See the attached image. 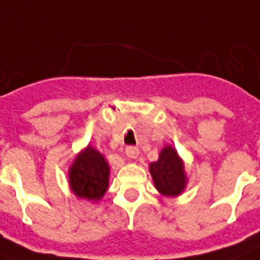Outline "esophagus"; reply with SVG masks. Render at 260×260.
I'll return each mask as SVG.
<instances>
[{
	"instance_id": "obj_1",
	"label": "esophagus",
	"mask_w": 260,
	"mask_h": 260,
	"mask_svg": "<svg viewBox=\"0 0 260 260\" xmlns=\"http://www.w3.org/2000/svg\"><path fill=\"white\" fill-rule=\"evenodd\" d=\"M125 154L129 159H136L139 156V148L138 147H134V146L126 147Z\"/></svg>"
}]
</instances>
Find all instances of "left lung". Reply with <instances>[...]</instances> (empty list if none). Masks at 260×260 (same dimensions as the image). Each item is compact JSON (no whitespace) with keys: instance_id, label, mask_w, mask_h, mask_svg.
<instances>
[{"instance_id":"obj_1","label":"left lung","mask_w":260,"mask_h":260,"mask_svg":"<svg viewBox=\"0 0 260 260\" xmlns=\"http://www.w3.org/2000/svg\"><path fill=\"white\" fill-rule=\"evenodd\" d=\"M155 189L165 197L181 196L187 185V175L185 171V163L175 150V147L167 144L159 152L156 162L148 166Z\"/></svg>"}]
</instances>
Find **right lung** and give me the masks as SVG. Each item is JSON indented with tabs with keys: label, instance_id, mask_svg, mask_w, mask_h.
<instances>
[{
	"label": "right lung",
	"instance_id": "add662e5",
	"mask_svg": "<svg viewBox=\"0 0 260 260\" xmlns=\"http://www.w3.org/2000/svg\"><path fill=\"white\" fill-rule=\"evenodd\" d=\"M110 167L104 155L94 147L79 151L69 169V186L77 198L97 202L109 187Z\"/></svg>",
	"mask_w": 260,
	"mask_h": 260
}]
</instances>
